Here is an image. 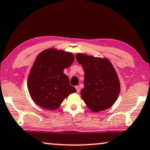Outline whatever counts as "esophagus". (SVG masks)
I'll use <instances>...</instances> for the list:
<instances>
[{
	"label": "esophagus",
	"mask_w": 150,
	"mask_h": 150,
	"mask_svg": "<svg viewBox=\"0 0 150 150\" xmlns=\"http://www.w3.org/2000/svg\"><path fill=\"white\" fill-rule=\"evenodd\" d=\"M76 91H77V93H80V87L78 86H76Z\"/></svg>",
	"instance_id": "34e87169"
}]
</instances>
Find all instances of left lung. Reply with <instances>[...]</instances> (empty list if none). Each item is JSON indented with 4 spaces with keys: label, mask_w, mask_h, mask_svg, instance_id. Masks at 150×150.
<instances>
[{
    "label": "left lung",
    "mask_w": 150,
    "mask_h": 150,
    "mask_svg": "<svg viewBox=\"0 0 150 150\" xmlns=\"http://www.w3.org/2000/svg\"><path fill=\"white\" fill-rule=\"evenodd\" d=\"M76 58L84 71V87L80 94L87 107L93 112L109 109L120 93V82L112 64L105 57L80 53Z\"/></svg>",
    "instance_id": "1"
}]
</instances>
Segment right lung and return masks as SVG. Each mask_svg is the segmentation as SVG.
I'll return each mask as SVG.
<instances>
[{"label":"right lung","instance_id":"add662e5","mask_svg":"<svg viewBox=\"0 0 150 150\" xmlns=\"http://www.w3.org/2000/svg\"><path fill=\"white\" fill-rule=\"evenodd\" d=\"M74 60L72 53L54 48L43 50L37 56L27 79L30 96L37 105L56 110L69 94L76 92L64 73Z\"/></svg>","mask_w":150,"mask_h":150}]
</instances>
